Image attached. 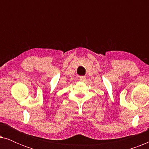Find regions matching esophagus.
<instances>
[{"label": "esophagus", "instance_id": "obj_1", "mask_svg": "<svg viewBox=\"0 0 149 149\" xmlns=\"http://www.w3.org/2000/svg\"><path fill=\"white\" fill-rule=\"evenodd\" d=\"M79 79H80L81 81H83V82H84V81H86V77L81 76V77H79Z\"/></svg>", "mask_w": 149, "mask_h": 149}]
</instances>
